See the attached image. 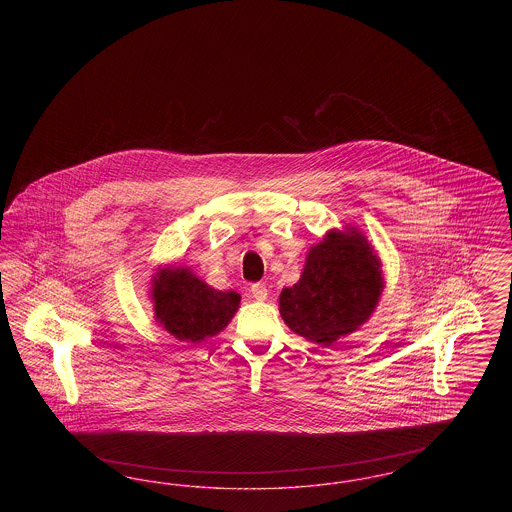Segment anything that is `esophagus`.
<instances>
[{
  "label": "esophagus",
  "instance_id": "esophagus-1",
  "mask_svg": "<svg viewBox=\"0 0 512 512\" xmlns=\"http://www.w3.org/2000/svg\"><path fill=\"white\" fill-rule=\"evenodd\" d=\"M251 295H253L257 301H265L268 297L267 286H265V284H261V282L253 284V286H251Z\"/></svg>",
  "mask_w": 512,
  "mask_h": 512
}]
</instances>
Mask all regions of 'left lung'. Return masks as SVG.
<instances>
[{"label":"left lung","instance_id":"1","mask_svg":"<svg viewBox=\"0 0 512 512\" xmlns=\"http://www.w3.org/2000/svg\"><path fill=\"white\" fill-rule=\"evenodd\" d=\"M382 290V265L365 236L330 230L311 247L299 282L280 293V315L295 334L330 347L365 324Z\"/></svg>","mask_w":512,"mask_h":512}]
</instances>
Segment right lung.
<instances>
[{
    "mask_svg": "<svg viewBox=\"0 0 512 512\" xmlns=\"http://www.w3.org/2000/svg\"><path fill=\"white\" fill-rule=\"evenodd\" d=\"M155 320L176 340L197 341L222 332L240 307V293L219 292L192 270L161 268L151 282Z\"/></svg>",
    "mask_w": 512,
    "mask_h": 512,
    "instance_id": "add662e5",
    "label": "right lung"
}]
</instances>
